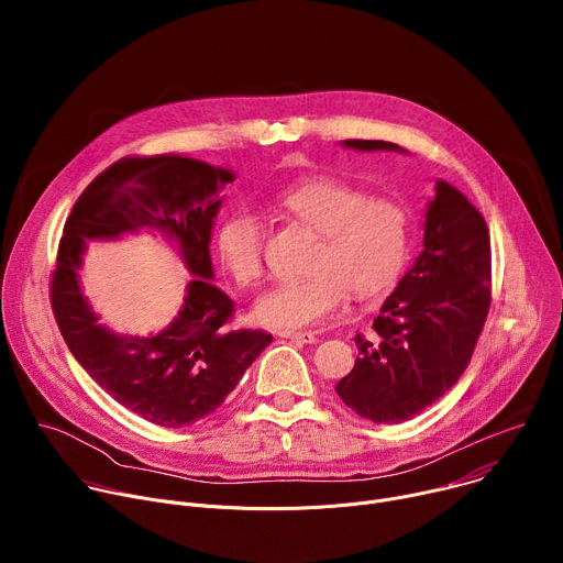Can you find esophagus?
<instances>
[{"label":"esophagus","mask_w":563,"mask_h":563,"mask_svg":"<svg viewBox=\"0 0 563 563\" xmlns=\"http://www.w3.org/2000/svg\"><path fill=\"white\" fill-rule=\"evenodd\" d=\"M280 339H289V341H298V343H316V334L313 332H294V330H280L278 332Z\"/></svg>","instance_id":"obj_1"}]
</instances>
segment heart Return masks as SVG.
Segmentation results:
<instances>
[{
  "label": "heart",
  "mask_w": 563,
  "mask_h": 563,
  "mask_svg": "<svg viewBox=\"0 0 563 563\" xmlns=\"http://www.w3.org/2000/svg\"><path fill=\"white\" fill-rule=\"evenodd\" d=\"M276 205L318 233L305 272L278 283L254 307L263 325L296 330L316 325L339 309L345 291L372 298L394 285L410 247V211L398 198L367 196L332 178L311 176L278 191ZM218 254L231 278L256 287L265 272V227L250 207L231 209L218 227Z\"/></svg>",
  "instance_id": "1"
}]
</instances>
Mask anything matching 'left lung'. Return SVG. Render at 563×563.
Masks as SVG:
<instances>
[{
    "mask_svg": "<svg viewBox=\"0 0 563 563\" xmlns=\"http://www.w3.org/2000/svg\"><path fill=\"white\" fill-rule=\"evenodd\" d=\"M356 151H404L383 140H345ZM488 224L439 180L428 205L423 252L374 318V339L356 334L354 369L336 385L343 404L374 423L421 415L465 372L493 294Z\"/></svg>",
    "mask_w": 563,
    "mask_h": 563,
    "instance_id": "1",
    "label": "left lung"
}]
</instances>
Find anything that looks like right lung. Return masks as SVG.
Returning a JSON list of instances; mask_svg holds the SVG:
<instances>
[{"label":"right lung","instance_id":"obj_1","mask_svg":"<svg viewBox=\"0 0 563 563\" xmlns=\"http://www.w3.org/2000/svg\"><path fill=\"white\" fill-rule=\"evenodd\" d=\"M227 183L231 172L185 155L122 157L77 198L59 240L51 305L70 354L120 406L159 428H185L220 408L272 343L267 332L229 328L233 300L211 283L209 240ZM140 228L176 239L197 276L173 325L153 338L104 329L76 276L87 239Z\"/></svg>","mask_w":563,"mask_h":563}]
</instances>
